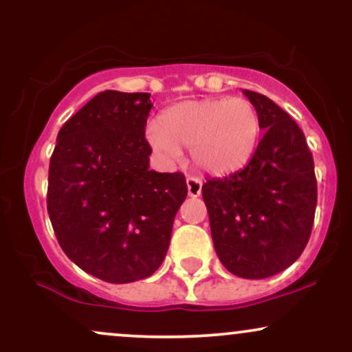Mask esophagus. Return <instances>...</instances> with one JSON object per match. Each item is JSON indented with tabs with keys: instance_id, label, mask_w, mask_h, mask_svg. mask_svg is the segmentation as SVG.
<instances>
[{
	"instance_id": "1",
	"label": "esophagus",
	"mask_w": 352,
	"mask_h": 352,
	"mask_svg": "<svg viewBox=\"0 0 352 352\" xmlns=\"http://www.w3.org/2000/svg\"><path fill=\"white\" fill-rule=\"evenodd\" d=\"M187 188L190 197H199L201 193V180L199 177H187Z\"/></svg>"
}]
</instances>
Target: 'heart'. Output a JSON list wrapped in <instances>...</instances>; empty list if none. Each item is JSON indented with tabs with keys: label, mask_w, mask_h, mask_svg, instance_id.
Listing matches in <instances>:
<instances>
[{
	"label": "heart",
	"mask_w": 352,
	"mask_h": 352,
	"mask_svg": "<svg viewBox=\"0 0 352 352\" xmlns=\"http://www.w3.org/2000/svg\"><path fill=\"white\" fill-rule=\"evenodd\" d=\"M147 139L164 159H177L180 147H187L201 170L228 175L243 168L256 151L260 114L243 98L185 100L148 125Z\"/></svg>",
	"instance_id": "obj_1"
}]
</instances>
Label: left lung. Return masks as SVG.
Wrapping results in <instances>:
<instances>
[{"mask_svg":"<svg viewBox=\"0 0 352 352\" xmlns=\"http://www.w3.org/2000/svg\"><path fill=\"white\" fill-rule=\"evenodd\" d=\"M243 94L265 134L245 168L207 180L201 195L221 263L236 276L261 280L300 258L313 228L318 185L298 124L266 96L246 89Z\"/></svg>","mask_w":352,"mask_h":352,"instance_id":"8db88e82","label":"left lung"}]
</instances>
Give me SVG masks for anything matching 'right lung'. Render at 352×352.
I'll return each instance as SVG.
<instances>
[{
	"mask_svg": "<svg viewBox=\"0 0 352 352\" xmlns=\"http://www.w3.org/2000/svg\"><path fill=\"white\" fill-rule=\"evenodd\" d=\"M147 92L104 91L60 127L47 177V213L60 248L107 283L155 273L187 197L184 173L148 170Z\"/></svg>",
	"mask_w": 352,
	"mask_h": 352,
	"instance_id": "add662e5",
	"label": "right lung"
}]
</instances>
